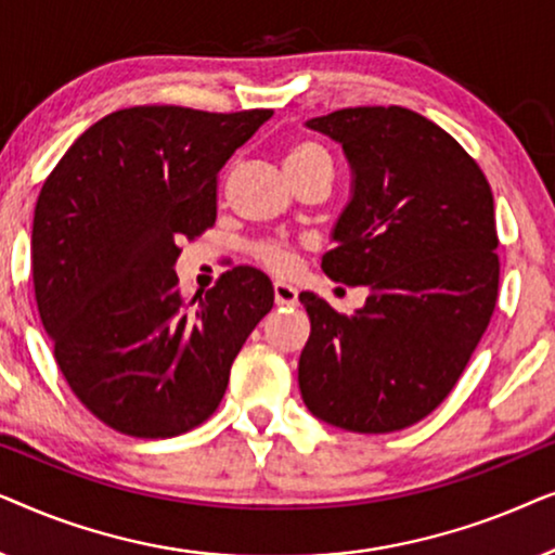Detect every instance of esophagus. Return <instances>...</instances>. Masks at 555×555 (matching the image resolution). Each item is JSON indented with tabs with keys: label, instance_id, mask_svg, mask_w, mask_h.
<instances>
[{
	"label": "esophagus",
	"instance_id": "34e87169",
	"mask_svg": "<svg viewBox=\"0 0 555 555\" xmlns=\"http://www.w3.org/2000/svg\"><path fill=\"white\" fill-rule=\"evenodd\" d=\"M275 306L280 308H293L298 306V291H295L293 285H285V283H275Z\"/></svg>",
	"mask_w": 555,
	"mask_h": 555
}]
</instances>
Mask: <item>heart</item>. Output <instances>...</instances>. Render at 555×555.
I'll return each instance as SVG.
<instances>
[{"instance_id": "heart-1", "label": "heart", "mask_w": 555, "mask_h": 555, "mask_svg": "<svg viewBox=\"0 0 555 555\" xmlns=\"http://www.w3.org/2000/svg\"><path fill=\"white\" fill-rule=\"evenodd\" d=\"M313 169H331V158H328V154H325V149L321 146V143L295 141L293 146H287V151H285L287 177L298 179V177H302V173H308ZM253 255L257 262H262L264 268L272 272H280V275L291 272L295 268V260H298V255H295V247L291 245V242L280 240V237H268V240L255 242Z\"/></svg>"}]
</instances>
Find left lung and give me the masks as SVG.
Segmentation results:
<instances>
[{
	"label": "left lung",
	"instance_id": "1",
	"mask_svg": "<svg viewBox=\"0 0 555 555\" xmlns=\"http://www.w3.org/2000/svg\"><path fill=\"white\" fill-rule=\"evenodd\" d=\"M308 128L338 141L353 169L323 270L371 295L346 315L300 293L310 315L302 401L361 435L412 427L450 397L495 310L490 184L444 128L401 105L344 108Z\"/></svg>",
	"mask_w": 555,
	"mask_h": 555
}]
</instances>
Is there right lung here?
<instances>
[{
    "mask_svg": "<svg viewBox=\"0 0 555 555\" xmlns=\"http://www.w3.org/2000/svg\"><path fill=\"white\" fill-rule=\"evenodd\" d=\"M272 116L133 105L88 128L37 196L33 280L67 386L120 435L166 439L217 412L230 369L275 293L227 270L186 300L179 240L217 219L219 169Z\"/></svg>",
    "mask_w": 555,
    "mask_h": 555,
    "instance_id": "1",
    "label": "right lung"
}]
</instances>
